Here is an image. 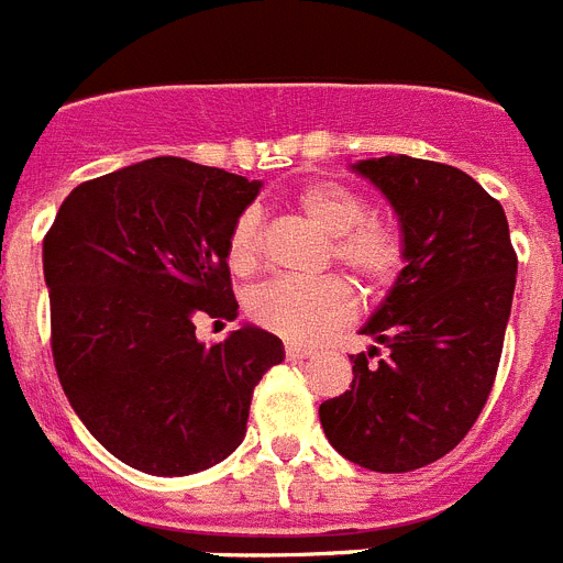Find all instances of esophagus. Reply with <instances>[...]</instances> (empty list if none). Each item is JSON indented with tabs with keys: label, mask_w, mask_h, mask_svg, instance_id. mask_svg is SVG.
I'll list each match as a JSON object with an SVG mask.
<instances>
[{
	"label": "esophagus",
	"mask_w": 563,
	"mask_h": 563,
	"mask_svg": "<svg viewBox=\"0 0 563 563\" xmlns=\"http://www.w3.org/2000/svg\"><path fill=\"white\" fill-rule=\"evenodd\" d=\"M285 355L290 358V362H301V358H310V355H313V350L301 347V344H287Z\"/></svg>",
	"instance_id": "obj_1"
}]
</instances>
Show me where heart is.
Instances as JSON below:
<instances>
[{
    "label": "heart",
    "instance_id": "heart-1",
    "mask_svg": "<svg viewBox=\"0 0 563 563\" xmlns=\"http://www.w3.org/2000/svg\"><path fill=\"white\" fill-rule=\"evenodd\" d=\"M292 205L330 235V258L369 290H384L405 267V235L387 219L367 216V199L344 181L313 179L292 194ZM262 262V216L244 210L228 235V264L247 276ZM250 319L287 341L324 339L355 313V296L341 278H273L247 301Z\"/></svg>",
    "mask_w": 563,
    "mask_h": 563
}]
</instances>
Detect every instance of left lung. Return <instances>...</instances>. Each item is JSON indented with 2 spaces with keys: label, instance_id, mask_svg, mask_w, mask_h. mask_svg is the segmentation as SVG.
I'll return each instance as SVG.
<instances>
[{
  "label": "left lung",
  "instance_id": "obj_1",
  "mask_svg": "<svg viewBox=\"0 0 563 563\" xmlns=\"http://www.w3.org/2000/svg\"><path fill=\"white\" fill-rule=\"evenodd\" d=\"M353 170L396 210L405 271L362 328L382 347L350 355L353 384L319 407V419L358 467L410 473L450 453L482 416L518 258L504 208L459 167L398 153Z\"/></svg>",
  "mask_w": 563,
  "mask_h": 563
}]
</instances>
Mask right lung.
<instances>
[{
  "label": "right lung",
  "mask_w": 563,
  "mask_h": 563,
  "mask_svg": "<svg viewBox=\"0 0 563 563\" xmlns=\"http://www.w3.org/2000/svg\"><path fill=\"white\" fill-rule=\"evenodd\" d=\"M262 181L158 156L81 181L42 244L53 364L108 453L151 475L228 459L282 339L244 324L205 347L201 316L233 321L228 235Z\"/></svg>",
  "instance_id": "add662e5"
}]
</instances>
